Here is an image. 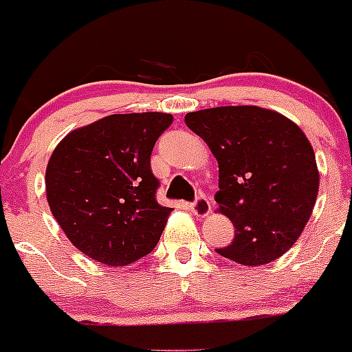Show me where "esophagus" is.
<instances>
[{"label": "esophagus", "mask_w": 352, "mask_h": 352, "mask_svg": "<svg viewBox=\"0 0 352 352\" xmlns=\"http://www.w3.org/2000/svg\"><path fill=\"white\" fill-rule=\"evenodd\" d=\"M190 211L197 216V218H204L211 212V202L208 201L204 196H199L196 201L190 204Z\"/></svg>", "instance_id": "esophagus-1"}]
</instances>
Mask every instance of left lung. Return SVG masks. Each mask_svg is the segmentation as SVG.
<instances>
[{
  "instance_id": "1",
  "label": "left lung",
  "mask_w": 352,
  "mask_h": 352,
  "mask_svg": "<svg viewBox=\"0 0 352 352\" xmlns=\"http://www.w3.org/2000/svg\"><path fill=\"white\" fill-rule=\"evenodd\" d=\"M186 124L218 160L219 212L235 228L219 255L264 265L293 247L318 194L317 162L303 131L283 113L255 105L189 112Z\"/></svg>"
}]
</instances>
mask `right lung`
I'll return each instance as SVG.
<instances>
[{
    "label": "right lung",
    "mask_w": 352,
    "mask_h": 352,
    "mask_svg": "<svg viewBox=\"0 0 352 352\" xmlns=\"http://www.w3.org/2000/svg\"><path fill=\"white\" fill-rule=\"evenodd\" d=\"M172 113H112L71 131L45 170L52 216L69 242L105 265H127L158 243L172 208L156 202L150 156Z\"/></svg>",
    "instance_id": "right-lung-1"
}]
</instances>
